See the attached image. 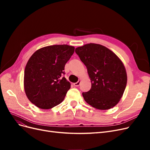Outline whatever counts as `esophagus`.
<instances>
[{
  "label": "esophagus",
  "instance_id": "1",
  "mask_svg": "<svg viewBox=\"0 0 150 150\" xmlns=\"http://www.w3.org/2000/svg\"><path fill=\"white\" fill-rule=\"evenodd\" d=\"M80 83H81V80H79V81H78V82L74 83L73 84H74V86H76V87H77V86H79Z\"/></svg>",
  "mask_w": 150,
  "mask_h": 150
}]
</instances>
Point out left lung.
<instances>
[{
	"instance_id": "left-lung-1",
	"label": "left lung",
	"mask_w": 150,
	"mask_h": 150,
	"mask_svg": "<svg viewBox=\"0 0 150 150\" xmlns=\"http://www.w3.org/2000/svg\"><path fill=\"white\" fill-rule=\"evenodd\" d=\"M76 53L87 67L91 88L83 93L85 101L100 110L119 103L126 88L127 74L120 59L101 44L90 43L76 48Z\"/></svg>"
}]
</instances>
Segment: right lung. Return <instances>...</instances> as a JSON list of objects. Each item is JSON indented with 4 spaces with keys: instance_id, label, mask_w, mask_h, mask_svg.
<instances>
[{
    "instance_id": "1",
    "label": "right lung",
    "mask_w": 150,
    "mask_h": 150,
    "mask_svg": "<svg viewBox=\"0 0 150 150\" xmlns=\"http://www.w3.org/2000/svg\"><path fill=\"white\" fill-rule=\"evenodd\" d=\"M69 45H53L37 50L27 63L24 87L29 100L40 109L48 110L62 102L71 88L63 77L66 63L74 52Z\"/></svg>"
}]
</instances>
